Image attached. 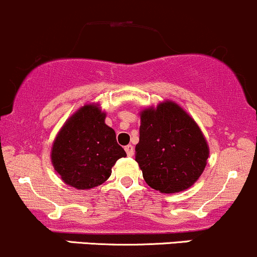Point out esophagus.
Returning a JSON list of instances; mask_svg holds the SVG:
<instances>
[{"label": "esophagus", "instance_id": "1", "mask_svg": "<svg viewBox=\"0 0 257 257\" xmlns=\"http://www.w3.org/2000/svg\"><path fill=\"white\" fill-rule=\"evenodd\" d=\"M125 151L126 153H127L128 157L134 156V146H132V145H127V146H125Z\"/></svg>", "mask_w": 257, "mask_h": 257}]
</instances>
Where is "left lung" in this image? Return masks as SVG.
Listing matches in <instances>:
<instances>
[{
	"mask_svg": "<svg viewBox=\"0 0 257 257\" xmlns=\"http://www.w3.org/2000/svg\"><path fill=\"white\" fill-rule=\"evenodd\" d=\"M135 158L151 188L176 193L193 186L204 171L209 148L192 117L166 101L141 112Z\"/></svg>",
	"mask_w": 257,
	"mask_h": 257,
	"instance_id": "obj_1",
	"label": "left lung"
}]
</instances>
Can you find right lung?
<instances>
[{
  "instance_id": "right-lung-1",
  "label": "right lung",
  "mask_w": 257,
  "mask_h": 257,
  "mask_svg": "<svg viewBox=\"0 0 257 257\" xmlns=\"http://www.w3.org/2000/svg\"><path fill=\"white\" fill-rule=\"evenodd\" d=\"M125 156L115 131L105 123V113L95 105L76 111L59 131L52 148L57 173L78 189L104 183L116 161Z\"/></svg>"
}]
</instances>
